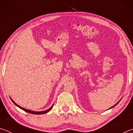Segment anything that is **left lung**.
Instances as JSON below:
<instances>
[{"instance_id":"8db88e82","label":"left lung","mask_w":133,"mask_h":133,"mask_svg":"<svg viewBox=\"0 0 133 133\" xmlns=\"http://www.w3.org/2000/svg\"><path fill=\"white\" fill-rule=\"evenodd\" d=\"M121 100V99H120V100ZM120 101H119V102H118V103H116V104H115V105H113V106H112V107H111V108H110V109H111V108H112V107H114V106H116V105H117V104H118V103H119V102H120Z\"/></svg>"}]
</instances>
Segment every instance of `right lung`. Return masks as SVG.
Segmentation results:
<instances>
[{
	"instance_id": "right-lung-1",
	"label": "right lung",
	"mask_w": 133,
	"mask_h": 133,
	"mask_svg": "<svg viewBox=\"0 0 133 133\" xmlns=\"http://www.w3.org/2000/svg\"><path fill=\"white\" fill-rule=\"evenodd\" d=\"M10 99H11V100L12 101V102H13V103H14V104H15L16 105V106H17L18 107L20 108V109H21L24 110V111H25L26 112H29V113H30V114H45V113H47V112H49V111H50V110H51V109H52V107H53V104L52 106H51V107L50 108V109H49L46 110H44V111H31V110H27V109H24V108L21 107V106H20V105L17 104L16 103L14 102V101H13V100H12V98H11V97H10Z\"/></svg>"
}]
</instances>
